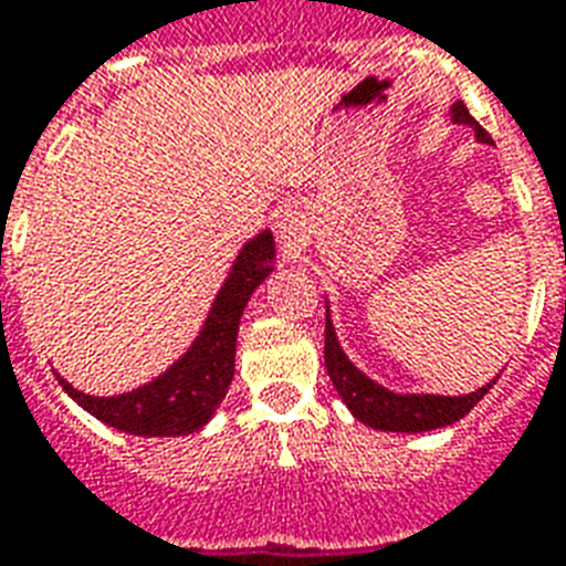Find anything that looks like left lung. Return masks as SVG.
<instances>
[{"label": "left lung", "mask_w": 566, "mask_h": 566, "mask_svg": "<svg viewBox=\"0 0 566 566\" xmlns=\"http://www.w3.org/2000/svg\"><path fill=\"white\" fill-rule=\"evenodd\" d=\"M452 119L455 123H468L476 132L480 142H489V135L482 129L476 119L470 117V111L464 102L452 105ZM325 370L332 377L334 389L344 398L346 407L353 410L356 419H361L370 428L379 431H431V428H443V424L458 422L461 416H468L476 403L485 398V391L492 389L482 386V389L461 395V398H440V395H395V391L382 389L374 379H368L361 370L344 356V349L334 337L332 319H325Z\"/></svg>", "instance_id": "8db88e82"}]
</instances>
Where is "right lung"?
Returning a JSON list of instances; mask_svg holds the SVG:
<instances>
[{
  "label": "right lung",
  "instance_id": "add662e5",
  "mask_svg": "<svg viewBox=\"0 0 566 566\" xmlns=\"http://www.w3.org/2000/svg\"><path fill=\"white\" fill-rule=\"evenodd\" d=\"M271 259H274L271 232H262L243 247L234 262L232 277L226 280V286L213 301L198 340L163 377L117 398H93L60 379L63 389L86 413L96 416L98 422L126 434L177 437L198 431L229 391V382L234 377V344H238L241 313L253 289L271 274V265H268Z\"/></svg>",
  "mask_w": 566,
  "mask_h": 566
}]
</instances>
